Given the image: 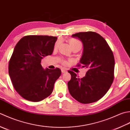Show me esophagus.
<instances>
[{
    "mask_svg": "<svg viewBox=\"0 0 130 130\" xmlns=\"http://www.w3.org/2000/svg\"><path fill=\"white\" fill-rule=\"evenodd\" d=\"M61 71H62V73H65L66 72V70L64 68H62L61 69Z\"/></svg>",
    "mask_w": 130,
    "mask_h": 130,
    "instance_id": "1",
    "label": "esophagus"
}]
</instances>
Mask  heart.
I'll list each match as a JSON object with an SVG mask.
<instances>
[{"label": "heart", "instance_id": "obj_1", "mask_svg": "<svg viewBox=\"0 0 130 130\" xmlns=\"http://www.w3.org/2000/svg\"><path fill=\"white\" fill-rule=\"evenodd\" d=\"M69 43H70V45H71V47L72 48V49H78L80 50L82 47V43L80 40H77V39H73V38L71 39L70 40H69ZM59 41H57L55 44L54 48H57L58 46H59ZM63 63H64V64H66V62L63 61Z\"/></svg>", "mask_w": 130, "mask_h": 130}]
</instances>
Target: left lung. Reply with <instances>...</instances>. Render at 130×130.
<instances>
[{"instance_id":"obj_1","label":"left lung","mask_w":130,"mask_h":130,"mask_svg":"<svg viewBox=\"0 0 130 130\" xmlns=\"http://www.w3.org/2000/svg\"><path fill=\"white\" fill-rule=\"evenodd\" d=\"M82 41L83 54L80 60L82 67L88 69L86 75L80 78L69 71L71 78L68 83L69 92L74 99L83 104L98 101L104 96L114 80L115 58L110 47L99 34L81 32L72 35Z\"/></svg>"}]
</instances>
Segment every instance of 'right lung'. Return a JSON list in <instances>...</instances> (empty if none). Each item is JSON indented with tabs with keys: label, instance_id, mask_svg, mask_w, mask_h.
Returning a JSON list of instances; mask_svg holds the SVG:
<instances>
[{
	"label": "right lung",
	"instance_id": "add662e5",
	"mask_svg": "<svg viewBox=\"0 0 130 130\" xmlns=\"http://www.w3.org/2000/svg\"><path fill=\"white\" fill-rule=\"evenodd\" d=\"M57 40L55 36L28 35L15 46L9 62V75L14 88L26 100L41 101L53 92L61 71L44 70L41 61L52 54Z\"/></svg>",
	"mask_w": 130,
	"mask_h": 130
}]
</instances>
